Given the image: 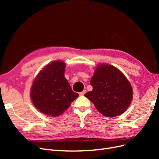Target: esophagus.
<instances>
[{
  "instance_id": "esophagus-1",
  "label": "esophagus",
  "mask_w": 159,
  "mask_h": 159,
  "mask_svg": "<svg viewBox=\"0 0 159 159\" xmlns=\"http://www.w3.org/2000/svg\"><path fill=\"white\" fill-rule=\"evenodd\" d=\"M85 93H86V90L84 89L83 91H81V92L80 93V95H84Z\"/></svg>"
}]
</instances>
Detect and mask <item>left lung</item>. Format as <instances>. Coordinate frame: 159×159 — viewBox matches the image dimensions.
<instances>
[{
	"label": "left lung",
	"instance_id": "1",
	"mask_svg": "<svg viewBox=\"0 0 159 159\" xmlns=\"http://www.w3.org/2000/svg\"><path fill=\"white\" fill-rule=\"evenodd\" d=\"M90 84L92 91L84 95L105 116L115 117L123 113L131 102V84L122 72L111 65L98 66Z\"/></svg>",
	"mask_w": 159,
	"mask_h": 159
}]
</instances>
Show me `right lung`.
<instances>
[{"mask_svg":"<svg viewBox=\"0 0 159 159\" xmlns=\"http://www.w3.org/2000/svg\"><path fill=\"white\" fill-rule=\"evenodd\" d=\"M66 64L54 61L40 71L34 81L30 97L40 112L52 117L63 113L79 96L64 75Z\"/></svg>","mask_w":159,"mask_h":159,"instance_id":"add662e5","label":"right lung"}]
</instances>
